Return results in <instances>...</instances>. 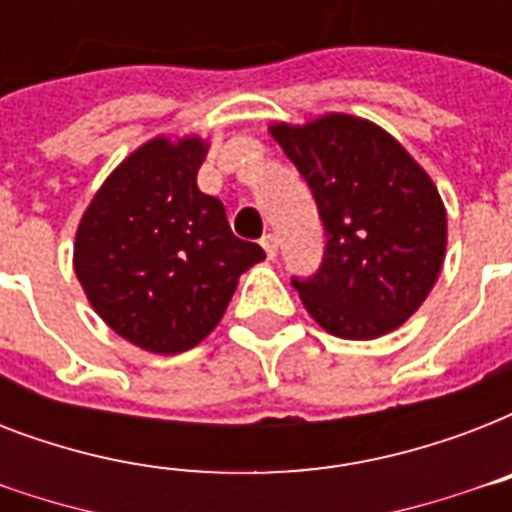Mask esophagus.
I'll return each mask as SVG.
<instances>
[{
	"mask_svg": "<svg viewBox=\"0 0 512 512\" xmlns=\"http://www.w3.org/2000/svg\"><path fill=\"white\" fill-rule=\"evenodd\" d=\"M260 244H263L265 255H268V257H276V252H279V239H276L273 233H265L263 239H260Z\"/></svg>",
	"mask_w": 512,
	"mask_h": 512,
	"instance_id": "obj_1",
	"label": "esophagus"
}]
</instances>
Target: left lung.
<instances>
[{
	"mask_svg": "<svg viewBox=\"0 0 512 512\" xmlns=\"http://www.w3.org/2000/svg\"><path fill=\"white\" fill-rule=\"evenodd\" d=\"M271 135L311 188L327 236L319 271L292 276L308 313L345 340L398 329L444 265L446 209L433 180L398 140L356 116L273 124Z\"/></svg>",
	"mask_w": 512,
	"mask_h": 512,
	"instance_id": "left-lung-1",
	"label": "left lung"
}]
</instances>
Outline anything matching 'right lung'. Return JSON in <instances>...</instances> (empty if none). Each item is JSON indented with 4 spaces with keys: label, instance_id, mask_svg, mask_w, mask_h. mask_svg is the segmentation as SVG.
Returning a JSON list of instances; mask_svg holds the SVG:
<instances>
[{
    "label": "right lung",
    "instance_id": "1",
    "mask_svg": "<svg viewBox=\"0 0 512 512\" xmlns=\"http://www.w3.org/2000/svg\"><path fill=\"white\" fill-rule=\"evenodd\" d=\"M207 143L156 138L127 156L84 212L74 268L98 316L151 353H183L223 319L236 281L265 257L199 191Z\"/></svg>",
    "mask_w": 512,
    "mask_h": 512
}]
</instances>
